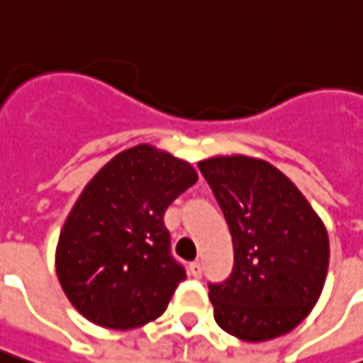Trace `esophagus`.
Listing matches in <instances>:
<instances>
[{
  "instance_id": "34e87169",
  "label": "esophagus",
  "mask_w": 363,
  "mask_h": 363,
  "mask_svg": "<svg viewBox=\"0 0 363 363\" xmlns=\"http://www.w3.org/2000/svg\"><path fill=\"white\" fill-rule=\"evenodd\" d=\"M189 273L196 277V279H201L203 277V263L201 261H193L191 265H189Z\"/></svg>"
}]
</instances>
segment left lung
Segmentation results:
<instances>
[{
	"instance_id": "left-lung-1",
	"label": "left lung",
	"mask_w": 363,
	"mask_h": 363,
	"mask_svg": "<svg viewBox=\"0 0 363 363\" xmlns=\"http://www.w3.org/2000/svg\"><path fill=\"white\" fill-rule=\"evenodd\" d=\"M229 225L231 277L208 285L220 330L267 342L295 330L323 291L330 239L303 193L263 158L231 155L199 162Z\"/></svg>"
}]
</instances>
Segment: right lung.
Returning <instances> with one entry per match:
<instances>
[{
  "instance_id": "add662e5",
  "label": "right lung",
  "mask_w": 363,
  "mask_h": 363,
  "mask_svg": "<svg viewBox=\"0 0 363 363\" xmlns=\"http://www.w3.org/2000/svg\"><path fill=\"white\" fill-rule=\"evenodd\" d=\"M196 179L191 162L136 144L84 186L60 231L56 273L88 321L134 330L164 313L186 273L170 255L162 217Z\"/></svg>"
}]
</instances>
